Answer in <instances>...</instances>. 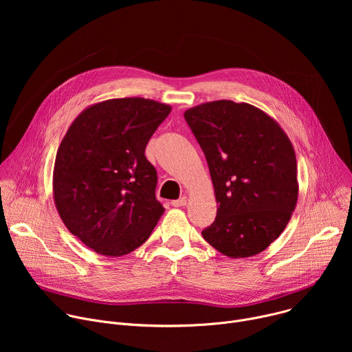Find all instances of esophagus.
Returning a JSON list of instances; mask_svg holds the SVG:
<instances>
[{
  "mask_svg": "<svg viewBox=\"0 0 352 352\" xmlns=\"http://www.w3.org/2000/svg\"><path fill=\"white\" fill-rule=\"evenodd\" d=\"M186 204H188V197H186V196H182V197H179V199H177V200H173V202H171V205L175 206V208H182V206H185Z\"/></svg>",
  "mask_w": 352,
  "mask_h": 352,
  "instance_id": "obj_1",
  "label": "esophagus"
}]
</instances>
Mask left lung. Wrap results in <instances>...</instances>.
Listing matches in <instances>:
<instances>
[{
	"mask_svg": "<svg viewBox=\"0 0 352 352\" xmlns=\"http://www.w3.org/2000/svg\"><path fill=\"white\" fill-rule=\"evenodd\" d=\"M184 116L206 156L219 204L204 238L232 259L263 252L296 206V159L289 138L263 110L231 100L199 104Z\"/></svg>",
	"mask_w": 352,
	"mask_h": 352,
	"instance_id": "left-lung-1",
	"label": "left lung"
}]
</instances>
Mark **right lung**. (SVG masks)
I'll list each match as a JSON object with an SVG mask.
<instances>
[{
	"instance_id": "right-lung-1",
	"label": "right lung",
	"mask_w": 352,
	"mask_h": 352,
	"mask_svg": "<svg viewBox=\"0 0 352 352\" xmlns=\"http://www.w3.org/2000/svg\"><path fill=\"white\" fill-rule=\"evenodd\" d=\"M171 106L152 98H110L86 107L57 150L53 196L68 231L96 254H131L166 209L144 148Z\"/></svg>"
}]
</instances>
